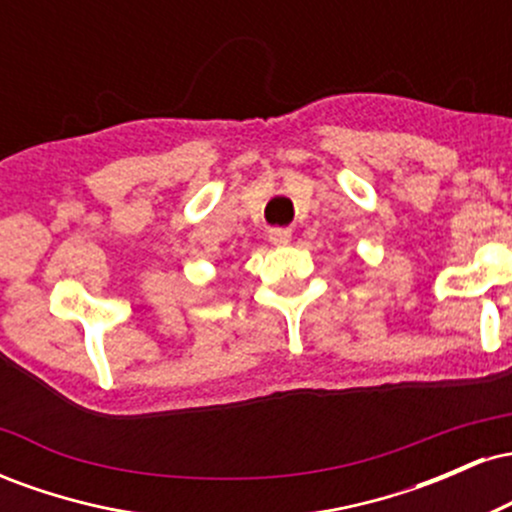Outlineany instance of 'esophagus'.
<instances>
[{"instance_id": "1", "label": "esophagus", "mask_w": 512, "mask_h": 512, "mask_svg": "<svg viewBox=\"0 0 512 512\" xmlns=\"http://www.w3.org/2000/svg\"><path fill=\"white\" fill-rule=\"evenodd\" d=\"M269 243L289 245L291 243V231H289V228H272V231H269Z\"/></svg>"}]
</instances>
